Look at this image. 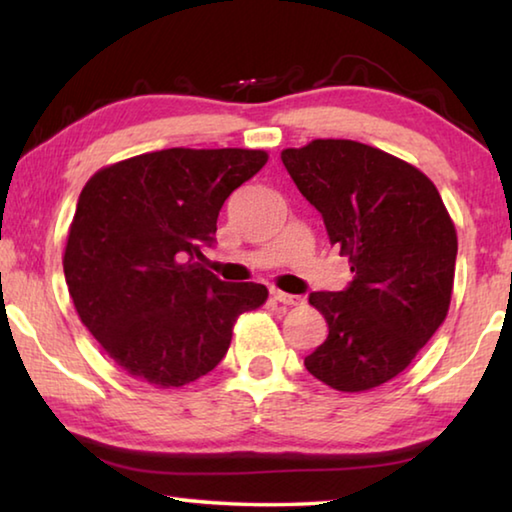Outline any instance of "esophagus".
Listing matches in <instances>:
<instances>
[{
  "mask_svg": "<svg viewBox=\"0 0 512 512\" xmlns=\"http://www.w3.org/2000/svg\"><path fill=\"white\" fill-rule=\"evenodd\" d=\"M273 298L280 302V305H300V302H302L300 296H293V293H284L280 289L273 291Z\"/></svg>",
  "mask_w": 512,
  "mask_h": 512,
  "instance_id": "1",
  "label": "esophagus"
}]
</instances>
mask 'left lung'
Returning <instances> with one entry per match:
<instances>
[{"label": "left lung", "instance_id": "left-lung-1", "mask_svg": "<svg viewBox=\"0 0 512 512\" xmlns=\"http://www.w3.org/2000/svg\"><path fill=\"white\" fill-rule=\"evenodd\" d=\"M280 158L354 273L345 291L309 296L329 334L305 366L341 393L370 391L400 375L445 323L454 221L418 167L375 146L311 140Z\"/></svg>", "mask_w": 512, "mask_h": 512}]
</instances>
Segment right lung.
Here are the masks:
<instances>
[{
  "label": "right lung",
  "instance_id": "add662e5",
  "mask_svg": "<svg viewBox=\"0 0 512 512\" xmlns=\"http://www.w3.org/2000/svg\"><path fill=\"white\" fill-rule=\"evenodd\" d=\"M268 162L259 149H164L99 169L67 232L65 282L76 314L126 375L180 388L219 366L232 329L262 307L255 282L201 264L216 219Z\"/></svg>",
  "mask_w": 512,
  "mask_h": 512
}]
</instances>
